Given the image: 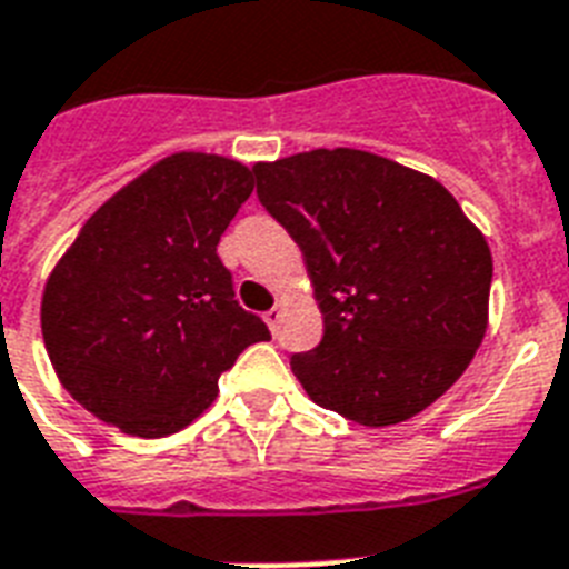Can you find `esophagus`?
Segmentation results:
<instances>
[{
	"label": "esophagus",
	"mask_w": 569,
	"mask_h": 569,
	"mask_svg": "<svg viewBox=\"0 0 569 569\" xmlns=\"http://www.w3.org/2000/svg\"><path fill=\"white\" fill-rule=\"evenodd\" d=\"M263 320H267V326H270V331L276 335L279 331V322H281V308L279 306H272L270 311L263 313Z\"/></svg>",
	"instance_id": "esophagus-1"
}]
</instances>
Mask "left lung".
I'll use <instances>...</instances> for the list:
<instances>
[{"mask_svg":"<svg viewBox=\"0 0 569 569\" xmlns=\"http://www.w3.org/2000/svg\"><path fill=\"white\" fill-rule=\"evenodd\" d=\"M258 199L299 243L322 340L290 367L317 406L393 426L443 397L485 329L488 240L440 181L361 149L256 163Z\"/></svg>","mask_w":569,"mask_h":569,"instance_id":"obj_1","label":"left lung"}]
</instances>
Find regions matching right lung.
<instances>
[{
  "label": "right lung",
  "mask_w": 569,
  "mask_h": 569,
  "mask_svg": "<svg viewBox=\"0 0 569 569\" xmlns=\"http://www.w3.org/2000/svg\"><path fill=\"white\" fill-rule=\"evenodd\" d=\"M252 188L243 163L176 152L81 226L40 306L49 361L79 406L163 438L211 406L243 349L270 340L217 256Z\"/></svg>",
  "instance_id": "right-lung-1"
}]
</instances>
